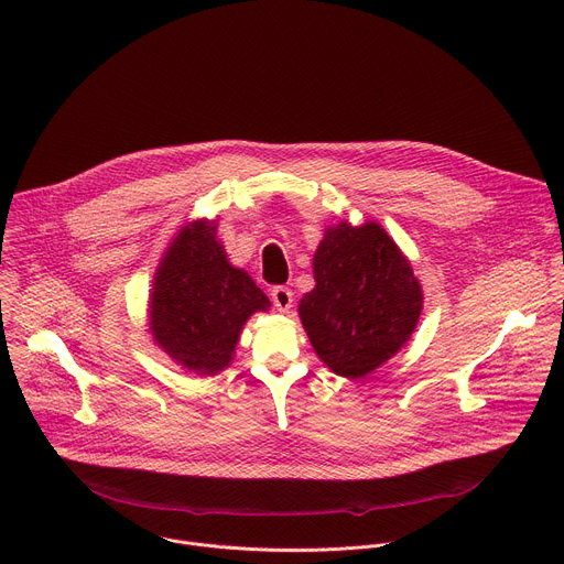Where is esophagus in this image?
<instances>
[{
	"instance_id": "obj_1",
	"label": "esophagus",
	"mask_w": 564,
	"mask_h": 564,
	"mask_svg": "<svg viewBox=\"0 0 564 564\" xmlns=\"http://www.w3.org/2000/svg\"><path fill=\"white\" fill-rule=\"evenodd\" d=\"M270 296H272V303H274V307H276L279 312L285 314V312L292 307V290H288V288L276 285V288H272Z\"/></svg>"
}]
</instances>
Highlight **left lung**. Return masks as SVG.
Listing matches in <instances>:
<instances>
[{
  "label": "left lung",
  "mask_w": 564,
  "mask_h": 564,
  "mask_svg": "<svg viewBox=\"0 0 564 564\" xmlns=\"http://www.w3.org/2000/svg\"><path fill=\"white\" fill-rule=\"evenodd\" d=\"M312 272L316 283L303 294L299 316L316 357L335 375L361 379L409 344L424 292L379 223L326 227Z\"/></svg>",
  "instance_id": "obj_1"
}]
</instances>
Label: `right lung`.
Wrapping results in <instances>:
<instances>
[{"label":"right lung","mask_w":564,"mask_h":564,"mask_svg":"<svg viewBox=\"0 0 564 564\" xmlns=\"http://www.w3.org/2000/svg\"><path fill=\"white\" fill-rule=\"evenodd\" d=\"M209 218L189 220L160 259L149 292V333L176 366L214 377L234 361L240 330L270 299L234 268Z\"/></svg>","instance_id":"right-lung-1"}]
</instances>
